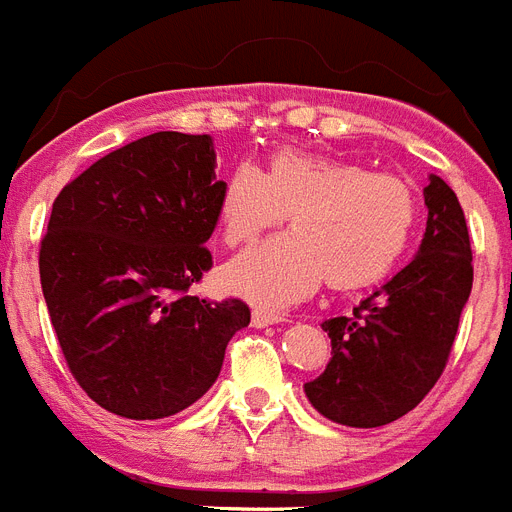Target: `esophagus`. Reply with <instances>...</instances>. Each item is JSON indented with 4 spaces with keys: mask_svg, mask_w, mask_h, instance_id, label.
I'll list each match as a JSON object with an SVG mask.
<instances>
[{
    "mask_svg": "<svg viewBox=\"0 0 512 512\" xmlns=\"http://www.w3.org/2000/svg\"><path fill=\"white\" fill-rule=\"evenodd\" d=\"M285 321V313H277V310L269 308H253L251 313V323L256 329H264V326H272V323H282Z\"/></svg>",
    "mask_w": 512,
    "mask_h": 512,
    "instance_id": "esophagus-1",
    "label": "esophagus"
}]
</instances>
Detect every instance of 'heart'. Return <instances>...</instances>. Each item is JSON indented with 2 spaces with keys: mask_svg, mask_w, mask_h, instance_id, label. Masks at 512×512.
Returning <instances> with one entry per match:
<instances>
[{
  "mask_svg": "<svg viewBox=\"0 0 512 512\" xmlns=\"http://www.w3.org/2000/svg\"><path fill=\"white\" fill-rule=\"evenodd\" d=\"M290 217L292 230L222 266L227 292L287 305L329 279L331 287L373 285L404 256L417 196L401 176L305 150H277L266 170L238 163L222 181L217 222L227 248L251 243Z\"/></svg>",
  "mask_w": 512,
  "mask_h": 512,
  "instance_id": "obj_1",
  "label": "heart"
}]
</instances>
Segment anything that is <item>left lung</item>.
Listing matches in <instances>:
<instances>
[{
  "instance_id": "8db88e82",
  "label": "left lung",
  "mask_w": 512,
  "mask_h": 512,
  "mask_svg": "<svg viewBox=\"0 0 512 512\" xmlns=\"http://www.w3.org/2000/svg\"><path fill=\"white\" fill-rule=\"evenodd\" d=\"M425 204L417 256L352 316L321 323L331 360L316 381L305 383V396L331 422L388 425L412 412L443 375L474 266L464 209L440 176H430Z\"/></svg>"
}]
</instances>
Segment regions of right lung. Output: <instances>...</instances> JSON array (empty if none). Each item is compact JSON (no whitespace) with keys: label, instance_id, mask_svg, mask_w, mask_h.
<instances>
[{"label":"right lung","instance_id":"obj_1","mask_svg":"<svg viewBox=\"0 0 512 512\" xmlns=\"http://www.w3.org/2000/svg\"><path fill=\"white\" fill-rule=\"evenodd\" d=\"M214 165L209 134L155 131L100 157L51 209L38 256L48 316L74 381L119 417L202 399L251 323L243 300L189 295L212 269Z\"/></svg>","mask_w":512,"mask_h":512}]
</instances>
